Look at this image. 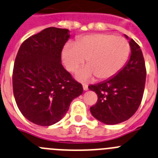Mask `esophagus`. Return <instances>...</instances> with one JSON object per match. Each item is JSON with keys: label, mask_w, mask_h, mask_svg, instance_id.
<instances>
[{"label": "esophagus", "mask_w": 158, "mask_h": 158, "mask_svg": "<svg viewBox=\"0 0 158 158\" xmlns=\"http://www.w3.org/2000/svg\"><path fill=\"white\" fill-rule=\"evenodd\" d=\"M82 87H83L84 90H87L88 89V86L86 84H82Z\"/></svg>", "instance_id": "34e87169"}]
</instances>
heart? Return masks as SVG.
Returning <instances> with one entry per match:
<instances>
[{
    "label": "heart",
    "instance_id": "heart-1",
    "mask_svg": "<svg viewBox=\"0 0 158 158\" xmlns=\"http://www.w3.org/2000/svg\"><path fill=\"white\" fill-rule=\"evenodd\" d=\"M131 46L126 38L110 34H93L66 44L62 51V60L69 72L79 70L76 78L86 81L95 76L101 80L113 78L121 71L130 55Z\"/></svg>",
    "mask_w": 158,
    "mask_h": 158
}]
</instances>
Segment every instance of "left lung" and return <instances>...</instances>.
Segmentation results:
<instances>
[{
  "mask_svg": "<svg viewBox=\"0 0 158 158\" xmlns=\"http://www.w3.org/2000/svg\"><path fill=\"white\" fill-rule=\"evenodd\" d=\"M129 44L131 53L124 68L114 77L88 86L98 94L96 104L89 109L90 113L106 124L128 120L135 113L143 99L146 76L144 57L133 39Z\"/></svg>",
  "mask_w": 158,
  "mask_h": 158,
  "instance_id": "obj_1",
  "label": "left lung"
}]
</instances>
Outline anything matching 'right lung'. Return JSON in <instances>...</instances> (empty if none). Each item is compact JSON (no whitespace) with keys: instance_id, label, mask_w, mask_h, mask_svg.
Wrapping results in <instances>:
<instances>
[{"instance_id":"add662e5","label":"right lung","mask_w":158,"mask_h":158,"mask_svg":"<svg viewBox=\"0 0 158 158\" xmlns=\"http://www.w3.org/2000/svg\"><path fill=\"white\" fill-rule=\"evenodd\" d=\"M68 29L48 27L24 41L15 60L12 86L16 105L35 124L50 126L61 120L81 83L61 64V52L70 35Z\"/></svg>"}]
</instances>
